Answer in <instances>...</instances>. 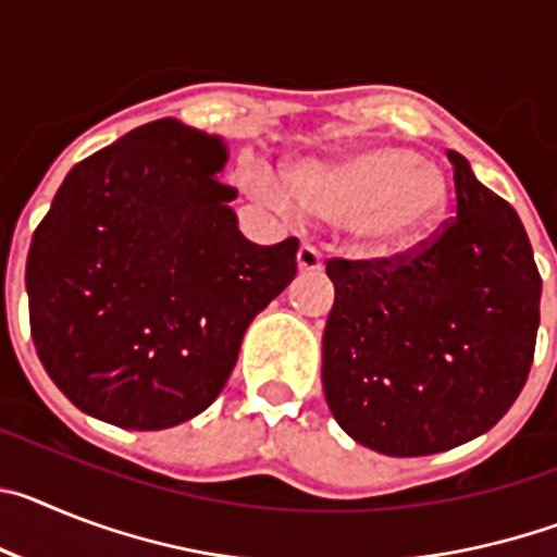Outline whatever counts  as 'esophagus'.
Returning a JSON list of instances; mask_svg holds the SVG:
<instances>
[{"mask_svg": "<svg viewBox=\"0 0 557 557\" xmlns=\"http://www.w3.org/2000/svg\"><path fill=\"white\" fill-rule=\"evenodd\" d=\"M295 262H298V273H318V270H323V253L312 245H301Z\"/></svg>", "mask_w": 557, "mask_h": 557, "instance_id": "obj_1", "label": "esophagus"}]
</instances>
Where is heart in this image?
Here are the masks:
<instances>
[{
	"label": "heart",
	"mask_w": 557,
	"mask_h": 557,
	"mask_svg": "<svg viewBox=\"0 0 557 557\" xmlns=\"http://www.w3.org/2000/svg\"><path fill=\"white\" fill-rule=\"evenodd\" d=\"M289 198L314 218L337 223L346 243L371 259H391L426 243L449 211L444 170L396 145H366L329 156H298L284 166ZM256 195L287 209L284 189L268 175Z\"/></svg>",
	"instance_id": "heart-1"
}]
</instances>
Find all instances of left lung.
<instances>
[{"instance_id": "left-lung-1", "label": "left lung", "mask_w": 557, "mask_h": 557, "mask_svg": "<svg viewBox=\"0 0 557 557\" xmlns=\"http://www.w3.org/2000/svg\"><path fill=\"white\" fill-rule=\"evenodd\" d=\"M457 218L412 256L329 262L323 393L357 444L391 457L485 435L528 382L541 275L510 203L460 152Z\"/></svg>"}]
</instances>
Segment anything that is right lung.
Instances as JSON below:
<instances>
[{
    "label": "right lung",
    "mask_w": 557,
    "mask_h": 557,
    "mask_svg": "<svg viewBox=\"0 0 557 557\" xmlns=\"http://www.w3.org/2000/svg\"><path fill=\"white\" fill-rule=\"evenodd\" d=\"M225 164L223 136L156 120L63 178L24 282L44 371L86 416L122 430L200 416L295 278V239L239 234Z\"/></svg>",
    "instance_id": "1"
}]
</instances>
